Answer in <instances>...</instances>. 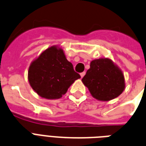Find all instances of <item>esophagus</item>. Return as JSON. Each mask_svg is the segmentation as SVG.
Returning <instances> with one entry per match:
<instances>
[{
  "mask_svg": "<svg viewBox=\"0 0 146 146\" xmlns=\"http://www.w3.org/2000/svg\"><path fill=\"white\" fill-rule=\"evenodd\" d=\"M81 74V78H83V77L84 76V74H85V72H81V74Z\"/></svg>",
  "mask_w": 146,
  "mask_h": 146,
  "instance_id": "esophagus-1",
  "label": "esophagus"
}]
</instances>
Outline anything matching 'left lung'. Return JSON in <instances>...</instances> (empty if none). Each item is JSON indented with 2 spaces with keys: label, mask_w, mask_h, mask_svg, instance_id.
Instances as JSON below:
<instances>
[{
  "label": "left lung",
  "mask_w": 146,
  "mask_h": 146,
  "mask_svg": "<svg viewBox=\"0 0 146 146\" xmlns=\"http://www.w3.org/2000/svg\"><path fill=\"white\" fill-rule=\"evenodd\" d=\"M81 81L92 97L100 101L117 98L126 87L123 72L108 58L91 61L90 68Z\"/></svg>",
  "instance_id": "left-lung-1"
}]
</instances>
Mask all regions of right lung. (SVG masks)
Here are the masks:
<instances>
[{
    "label": "right lung",
    "mask_w": 146,
    "mask_h": 146,
    "mask_svg": "<svg viewBox=\"0 0 146 146\" xmlns=\"http://www.w3.org/2000/svg\"><path fill=\"white\" fill-rule=\"evenodd\" d=\"M80 74L67 60L64 51L58 46L44 50L33 61L28 70V81L36 93L48 100L61 98Z\"/></svg>",
    "instance_id": "obj_1"
}]
</instances>
